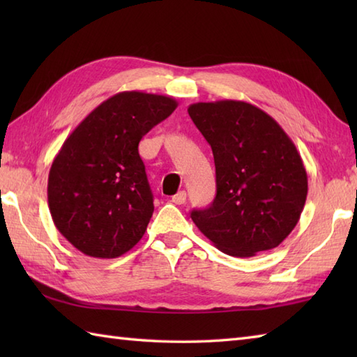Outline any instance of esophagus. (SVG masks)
Returning a JSON list of instances; mask_svg holds the SVG:
<instances>
[{
	"label": "esophagus",
	"mask_w": 357,
	"mask_h": 357,
	"mask_svg": "<svg viewBox=\"0 0 357 357\" xmlns=\"http://www.w3.org/2000/svg\"><path fill=\"white\" fill-rule=\"evenodd\" d=\"M187 199V193L185 192H178L174 196H172V202L176 204V206H181V204H184Z\"/></svg>",
	"instance_id": "obj_1"
}]
</instances>
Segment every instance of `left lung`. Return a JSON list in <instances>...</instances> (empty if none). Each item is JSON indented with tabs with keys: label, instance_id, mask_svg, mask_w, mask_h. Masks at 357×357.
<instances>
[{
	"label": "left lung",
	"instance_id": "obj_1",
	"mask_svg": "<svg viewBox=\"0 0 357 357\" xmlns=\"http://www.w3.org/2000/svg\"><path fill=\"white\" fill-rule=\"evenodd\" d=\"M210 144L216 196L190 216L204 236L225 255L250 257L278 247L298 224L308 179L293 141L253 104L234 100L188 107Z\"/></svg>",
	"mask_w": 357,
	"mask_h": 357
}]
</instances>
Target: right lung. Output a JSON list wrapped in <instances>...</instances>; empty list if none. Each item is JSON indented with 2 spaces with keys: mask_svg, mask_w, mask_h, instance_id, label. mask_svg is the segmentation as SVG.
Segmentation results:
<instances>
[{
  "mask_svg": "<svg viewBox=\"0 0 357 357\" xmlns=\"http://www.w3.org/2000/svg\"><path fill=\"white\" fill-rule=\"evenodd\" d=\"M176 107L172 96L121 92L64 141L49 172V210L81 253L113 259L144 236L155 207L138 146Z\"/></svg>",
  "mask_w": 357,
  "mask_h": 357,
  "instance_id": "add662e5",
  "label": "right lung"
}]
</instances>
